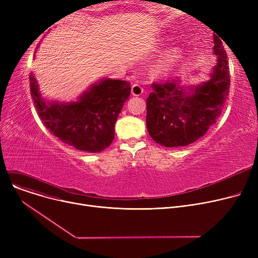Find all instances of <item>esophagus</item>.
<instances>
[{"label":"esophagus","mask_w":258,"mask_h":258,"mask_svg":"<svg viewBox=\"0 0 258 258\" xmlns=\"http://www.w3.org/2000/svg\"><path fill=\"white\" fill-rule=\"evenodd\" d=\"M131 91H132L133 96H140V95H142V93H143V88L138 84H134L132 86Z\"/></svg>","instance_id":"34e87169"}]
</instances>
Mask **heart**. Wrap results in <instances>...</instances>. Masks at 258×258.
I'll return each instance as SVG.
<instances>
[{
  "label": "heart",
  "instance_id": "1",
  "mask_svg": "<svg viewBox=\"0 0 258 258\" xmlns=\"http://www.w3.org/2000/svg\"><path fill=\"white\" fill-rule=\"evenodd\" d=\"M182 58V52L179 48H171L166 50L164 53H162L160 56L156 70L158 72H165L168 70H171L172 68L178 64V62Z\"/></svg>",
  "mask_w": 258,
  "mask_h": 258
}]
</instances>
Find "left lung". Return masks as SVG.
<instances>
[{
  "label": "left lung",
  "mask_w": 258,
  "mask_h": 258,
  "mask_svg": "<svg viewBox=\"0 0 258 258\" xmlns=\"http://www.w3.org/2000/svg\"><path fill=\"white\" fill-rule=\"evenodd\" d=\"M213 44L216 58L207 80L183 86L181 78L175 77L152 85L153 92L146 99V126L158 144L165 147L191 144L204 136L222 114L230 74L222 40L214 35Z\"/></svg>",
  "instance_id": "obj_1"
}]
</instances>
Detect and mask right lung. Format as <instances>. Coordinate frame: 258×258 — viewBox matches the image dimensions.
Wrapping results in <instances>:
<instances>
[{"label":"right lung","instance_id":"right-lung-1","mask_svg":"<svg viewBox=\"0 0 258 258\" xmlns=\"http://www.w3.org/2000/svg\"><path fill=\"white\" fill-rule=\"evenodd\" d=\"M31 97L45 126L63 143L87 153H100L115 137V123L131 94L125 80L101 78L76 101L44 99L31 72Z\"/></svg>","mask_w":258,"mask_h":258}]
</instances>
